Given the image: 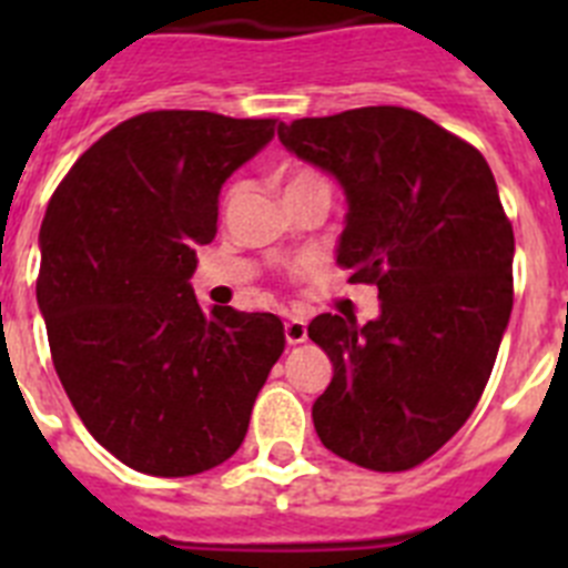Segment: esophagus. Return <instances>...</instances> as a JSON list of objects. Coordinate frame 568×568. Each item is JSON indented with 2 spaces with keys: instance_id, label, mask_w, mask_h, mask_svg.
Instances as JSON below:
<instances>
[{
  "instance_id": "esophagus-1",
  "label": "esophagus",
  "mask_w": 568,
  "mask_h": 568,
  "mask_svg": "<svg viewBox=\"0 0 568 568\" xmlns=\"http://www.w3.org/2000/svg\"><path fill=\"white\" fill-rule=\"evenodd\" d=\"M284 338H287V344H304L307 341V321L298 318V315H287L284 318Z\"/></svg>"
}]
</instances>
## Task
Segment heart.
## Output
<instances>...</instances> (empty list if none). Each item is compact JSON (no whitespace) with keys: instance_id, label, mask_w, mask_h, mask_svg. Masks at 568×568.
Here are the masks:
<instances>
[{"instance_id":"b5f03b06","label":"heart","mask_w":568,"mask_h":568,"mask_svg":"<svg viewBox=\"0 0 568 568\" xmlns=\"http://www.w3.org/2000/svg\"><path fill=\"white\" fill-rule=\"evenodd\" d=\"M310 182H321V179H318V175H313V173H295L293 179H290L287 187H295V184H310Z\"/></svg>"}]
</instances>
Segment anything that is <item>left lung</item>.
<instances>
[{"mask_svg": "<svg viewBox=\"0 0 568 568\" xmlns=\"http://www.w3.org/2000/svg\"><path fill=\"white\" fill-rule=\"evenodd\" d=\"M278 139L341 184L335 261L381 301L364 327L310 321L333 361L315 433L364 469H413L478 406L509 324L515 235L495 175L471 144L389 104L281 122Z\"/></svg>", "mask_w": 568, "mask_h": 568, "instance_id": "1", "label": "left lung"}]
</instances>
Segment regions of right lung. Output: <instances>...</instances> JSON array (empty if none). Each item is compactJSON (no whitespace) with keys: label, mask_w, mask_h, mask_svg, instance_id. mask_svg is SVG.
<instances>
[{"label":"right lung","mask_w":568,"mask_h":568,"mask_svg":"<svg viewBox=\"0 0 568 568\" xmlns=\"http://www.w3.org/2000/svg\"><path fill=\"white\" fill-rule=\"evenodd\" d=\"M273 119L133 115L84 150L39 230L50 355L88 433L130 469L184 478L224 464L284 353L273 313L195 301L224 182L267 148Z\"/></svg>","instance_id":"1"}]
</instances>
